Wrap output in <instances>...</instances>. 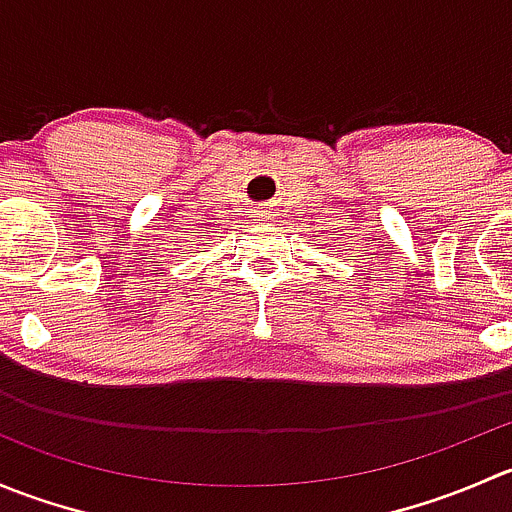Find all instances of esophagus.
<instances>
[{
    "instance_id": "34e87169",
    "label": "esophagus",
    "mask_w": 512,
    "mask_h": 512,
    "mask_svg": "<svg viewBox=\"0 0 512 512\" xmlns=\"http://www.w3.org/2000/svg\"><path fill=\"white\" fill-rule=\"evenodd\" d=\"M260 218L265 220V223H272V215L267 213V210H260Z\"/></svg>"
}]
</instances>
